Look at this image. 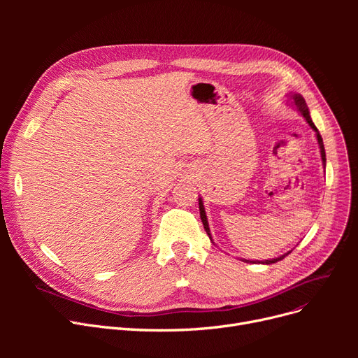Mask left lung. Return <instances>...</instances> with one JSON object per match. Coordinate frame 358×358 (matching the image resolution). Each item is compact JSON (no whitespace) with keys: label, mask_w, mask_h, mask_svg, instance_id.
<instances>
[{"label":"left lung","mask_w":358,"mask_h":358,"mask_svg":"<svg viewBox=\"0 0 358 358\" xmlns=\"http://www.w3.org/2000/svg\"><path fill=\"white\" fill-rule=\"evenodd\" d=\"M290 100H292V104L297 108V111L300 113V115H302V116L306 119V122L309 123V126L315 130L316 139H317V143H319V149H321L322 164H324V166H325V164H327V158H325L324 141H322V136L319 135V130L316 129L315 123H313V122H312V119H310L309 108H308V106H306L305 99H303L302 96H300V94H290ZM199 209H200V219H201V222H203L204 231L208 232V235H209L210 241L213 242V239H212V234H210V228H209V222H208V216H206V212H204V204H203L201 197H199ZM213 243H215V242H213ZM290 252H292V251H289V252H286V254H283V255H280V257H277V258H271V259H266V261H250V259H245V258H241V259H242V261H245V262H255V264H267V266H268V264H274V262H277V261H281V259H283L285 257H287Z\"/></svg>","instance_id":"8db88e82"}]
</instances>
